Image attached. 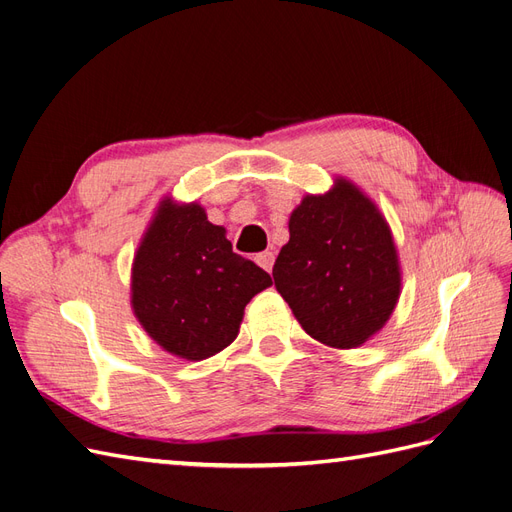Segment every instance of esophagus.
<instances>
[{
    "instance_id": "obj_1",
    "label": "esophagus",
    "mask_w": 512,
    "mask_h": 512,
    "mask_svg": "<svg viewBox=\"0 0 512 512\" xmlns=\"http://www.w3.org/2000/svg\"><path fill=\"white\" fill-rule=\"evenodd\" d=\"M258 265L265 269V271H269L271 273V269H273V262H275V254L273 252H260V254H256V258H254Z\"/></svg>"
}]
</instances>
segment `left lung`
Wrapping results in <instances>:
<instances>
[{
    "label": "left lung",
    "mask_w": 512,
    "mask_h": 512,
    "mask_svg": "<svg viewBox=\"0 0 512 512\" xmlns=\"http://www.w3.org/2000/svg\"><path fill=\"white\" fill-rule=\"evenodd\" d=\"M288 232L273 280L306 334L334 349L375 336L400 295L396 245L377 204L336 178L323 196L301 200Z\"/></svg>",
    "instance_id": "obj_1"
}]
</instances>
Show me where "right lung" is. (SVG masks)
<instances>
[{"instance_id":"1","label":"right lung","mask_w":512,"mask_h":512,"mask_svg":"<svg viewBox=\"0 0 512 512\" xmlns=\"http://www.w3.org/2000/svg\"><path fill=\"white\" fill-rule=\"evenodd\" d=\"M271 284L200 204L165 198L133 258L131 306L161 349L200 362L237 338L245 306Z\"/></svg>"}]
</instances>
